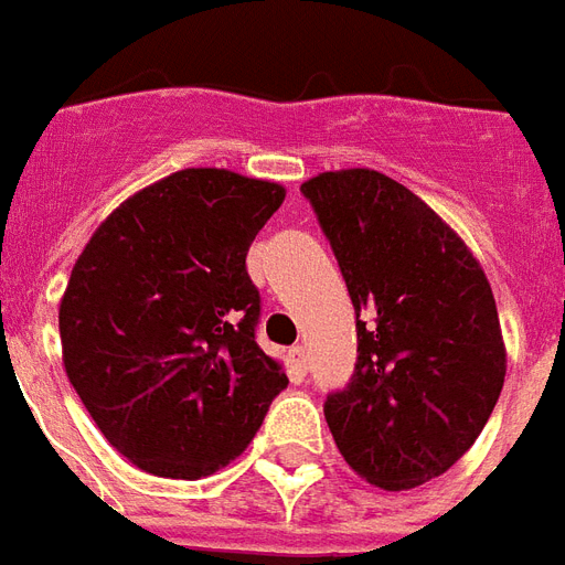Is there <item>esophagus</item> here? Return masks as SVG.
I'll return each mask as SVG.
<instances>
[{"mask_svg":"<svg viewBox=\"0 0 565 565\" xmlns=\"http://www.w3.org/2000/svg\"><path fill=\"white\" fill-rule=\"evenodd\" d=\"M290 367H294L296 374H305V371H308V353H305V347H294V350H290Z\"/></svg>","mask_w":565,"mask_h":565,"instance_id":"1","label":"esophagus"}]
</instances>
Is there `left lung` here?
<instances>
[{"label":"left lung","mask_w":565,"mask_h":565,"mask_svg":"<svg viewBox=\"0 0 565 565\" xmlns=\"http://www.w3.org/2000/svg\"><path fill=\"white\" fill-rule=\"evenodd\" d=\"M356 308L359 356L326 422L350 470L411 491L461 458L494 411L505 344L484 269L425 200L371 167L302 182Z\"/></svg>","instance_id":"left-lung-1"}]
</instances>
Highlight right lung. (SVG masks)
Segmentation results:
<instances>
[{"mask_svg":"<svg viewBox=\"0 0 565 565\" xmlns=\"http://www.w3.org/2000/svg\"><path fill=\"white\" fill-rule=\"evenodd\" d=\"M287 188L185 167L98 224L60 302L62 365L116 452L164 479L239 458L287 386L245 257Z\"/></svg>","mask_w":565,"mask_h":565,"instance_id":"1","label":"right lung"}]
</instances>
